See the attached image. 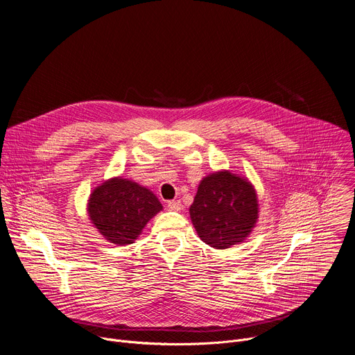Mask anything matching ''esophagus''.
I'll return each mask as SVG.
<instances>
[{"instance_id": "esophagus-1", "label": "esophagus", "mask_w": 355, "mask_h": 355, "mask_svg": "<svg viewBox=\"0 0 355 355\" xmlns=\"http://www.w3.org/2000/svg\"><path fill=\"white\" fill-rule=\"evenodd\" d=\"M167 207H168V209H171V211H180L182 205H181V200L174 199V200H168V202H167Z\"/></svg>"}]
</instances>
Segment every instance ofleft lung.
Instances as JSON below:
<instances>
[{
	"label": "left lung",
	"mask_w": 355,
	"mask_h": 355,
	"mask_svg": "<svg viewBox=\"0 0 355 355\" xmlns=\"http://www.w3.org/2000/svg\"><path fill=\"white\" fill-rule=\"evenodd\" d=\"M200 240L223 250L245 240L259 219L252 185L230 171H218L200 181L189 208Z\"/></svg>",
	"instance_id": "8db88e82"
}]
</instances>
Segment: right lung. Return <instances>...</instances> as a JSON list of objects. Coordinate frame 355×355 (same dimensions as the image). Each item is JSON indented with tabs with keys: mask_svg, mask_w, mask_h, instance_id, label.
I'll return each mask as SVG.
<instances>
[{
	"mask_svg": "<svg viewBox=\"0 0 355 355\" xmlns=\"http://www.w3.org/2000/svg\"><path fill=\"white\" fill-rule=\"evenodd\" d=\"M163 209L150 189L126 178H111L96 187L88 200V215L108 241L133 243L147 222Z\"/></svg>",
	"mask_w": 355,
	"mask_h": 355,
	"instance_id": "add662e5",
	"label": "right lung"
}]
</instances>
